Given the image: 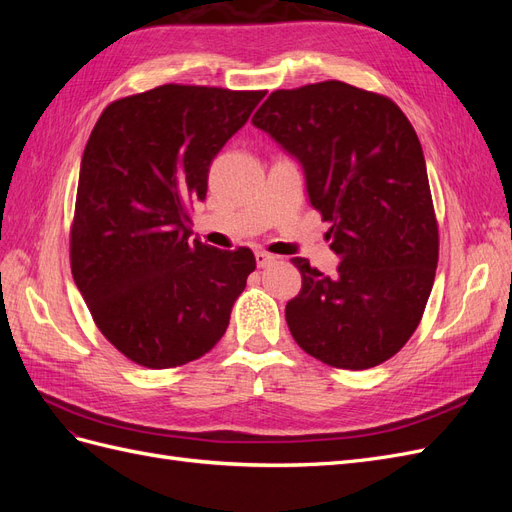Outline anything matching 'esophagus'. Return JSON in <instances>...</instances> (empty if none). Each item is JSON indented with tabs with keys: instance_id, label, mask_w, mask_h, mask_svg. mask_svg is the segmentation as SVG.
<instances>
[{
	"instance_id": "esophagus-1",
	"label": "esophagus",
	"mask_w": 512,
	"mask_h": 512,
	"mask_svg": "<svg viewBox=\"0 0 512 512\" xmlns=\"http://www.w3.org/2000/svg\"><path fill=\"white\" fill-rule=\"evenodd\" d=\"M254 256H256V265L262 269V267H269L271 262H275V256H271V254H267L265 250H256L254 252Z\"/></svg>"
}]
</instances>
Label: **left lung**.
Listing matches in <instances>:
<instances>
[{
	"instance_id": "obj_1",
	"label": "left lung",
	"mask_w": 512,
	"mask_h": 512,
	"mask_svg": "<svg viewBox=\"0 0 512 512\" xmlns=\"http://www.w3.org/2000/svg\"><path fill=\"white\" fill-rule=\"evenodd\" d=\"M254 126L303 168L307 198L329 222L335 275L292 258L301 292L288 329L307 354L367 369L397 354L425 312L438 267L421 143L401 108L342 81L273 91Z\"/></svg>"
}]
</instances>
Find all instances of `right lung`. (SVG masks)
I'll return each instance as SVG.
<instances>
[{
	"instance_id": "1",
	"label": "right lung",
	"mask_w": 512,
	"mask_h": 512,
	"mask_svg": "<svg viewBox=\"0 0 512 512\" xmlns=\"http://www.w3.org/2000/svg\"><path fill=\"white\" fill-rule=\"evenodd\" d=\"M265 91L162 85L104 108L83 151L70 262L98 329L130 361H196L226 333L250 247L190 241L213 158Z\"/></svg>"
}]
</instances>
